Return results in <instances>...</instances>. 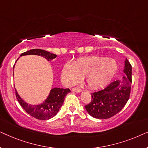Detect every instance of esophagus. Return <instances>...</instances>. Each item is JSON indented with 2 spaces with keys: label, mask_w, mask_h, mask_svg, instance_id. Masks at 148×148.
I'll return each mask as SVG.
<instances>
[{
  "label": "esophagus",
  "mask_w": 148,
  "mask_h": 148,
  "mask_svg": "<svg viewBox=\"0 0 148 148\" xmlns=\"http://www.w3.org/2000/svg\"><path fill=\"white\" fill-rule=\"evenodd\" d=\"M73 91H74V92H82V89L79 88H73L72 89Z\"/></svg>",
  "instance_id": "esophagus-1"
}]
</instances>
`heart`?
I'll use <instances>...</instances> for the list:
<instances>
[{
  "label": "heart",
  "instance_id": "b5f03b06",
  "mask_svg": "<svg viewBox=\"0 0 148 148\" xmlns=\"http://www.w3.org/2000/svg\"><path fill=\"white\" fill-rule=\"evenodd\" d=\"M117 70L114 59L90 56L78 58L73 64L67 62L62 71V78L65 84L73 85L84 77L92 89L103 87L111 80Z\"/></svg>",
  "mask_w": 148,
  "mask_h": 148
}]
</instances>
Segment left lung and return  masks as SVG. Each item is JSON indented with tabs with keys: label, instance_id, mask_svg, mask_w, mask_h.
Returning <instances> with one entry per match:
<instances>
[{
	"label": "left lung",
	"instance_id": "obj_1",
	"mask_svg": "<svg viewBox=\"0 0 148 148\" xmlns=\"http://www.w3.org/2000/svg\"><path fill=\"white\" fill-rule=\"evenodd\" d=\"M125 76L121 79L111 82L106 88L92 93V100L85 106L91 116L96 119H106L114 116L127 104L131 94L132 83V66L125 60Z\"/></svg>",
	"mask_w": 148,
	"mask_h": 148
}]
</instances>
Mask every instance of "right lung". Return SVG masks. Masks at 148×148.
<instances>
[{
	"mask_svg": "<svg viewBox=\"0 0 148 148\" xmlns=\"http://www.w3.org/2000/svg\"><path fill=\"white\" fill-rule=\"evenodd\" d=\"M27 54H36L46 58L48 60H52L56 57L54 54L50 53L42 49H32L26 51L21 54V56ZM71 92L69 89H62L55 88L52 89L50 94L45 102L40 105L32 106L25 103L18 95L15 90V96L18 102L27 114L34 118L39 120H48L57 114L59 109L63 104L64 97Z\"/></svg>",
	"mask_w": 148,
	"mask_h": 148,
	"instance_id": "1",
	"label": "right lung"
}]
</instances>
